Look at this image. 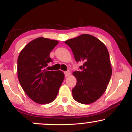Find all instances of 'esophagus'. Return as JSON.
I'll return each instance as SVG.
<instances>
[{
	"instance_id": "34e87169",
	"label": "esophagus",
	"mask_w": 132,
	"mask_h": 132,
	"mask_svg": "<svg viewBox=\"0 0 132 132\" xmlns=\"http://www.w3.org/2000/svg\"><path fill=\"white\" fill-rule=\"evenodd\" d=\"M64 74H65V76H66V77H67V76H69L71 75V72H70V71H69V70H68V71H65V72H64Z\"/></svg>"
}]
</instances>
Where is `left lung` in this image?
<instances>
[{"label": "left lung", "instance_id": "obj_1", "mask_svg": "<svg viewBox=\"0 0 132 132\" xmlns=\"http://www.w3.org/2000/svg\"><path fill=\"white\" fill-rule=\"evenodd\" d=\"M71 48L76 61L83 63L75 71L76 85L72 89L73 99L83 104L94 102L102 96L112 76L107 48L99 39L83 34L65 42Z\"/></svg>", "mask_w": 132, "mask_h": 132}]
</instances>
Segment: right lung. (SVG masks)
I'll list each match as a JSON object with an SVG mask.
<instances>
[{
  "label": "right lung",
  "instance_id": "add662e5",
  "mask_svg": "<svg viewBox=\"0 0 132 132\" xmlns=\"http://www.w3.org/2000/svg\"><path fill=\"white\" fill-rule=\"evenodd\" d=\"M58 43L56 40L38 38L27 44L18 57L20 84L30 99L38 104L53 102L64 80L61 71L45 69L53 61L50 53Z\"/></svg>",
  "mask_w": 132,
  "mask_h": 132
}]
</instances>
